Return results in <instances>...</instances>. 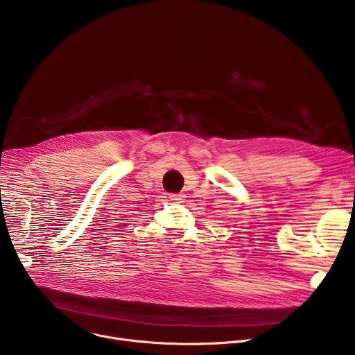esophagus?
<instances>
[{"label": "esophagus", "mask_w": 355, "mask_h": 355, "mask_svg": "<svg viewBox=\"0 0 355 355\" xmlns=\"http://www.w3.org/2000/svg\"><path fill=\"white\" fill-rule=\"evenodd\" d=\"M168 198H170L171 200H177V202H181V200H184L185 195H184V193H168Z\"/></svg>", "instance_id": "1"}]
</instances>
